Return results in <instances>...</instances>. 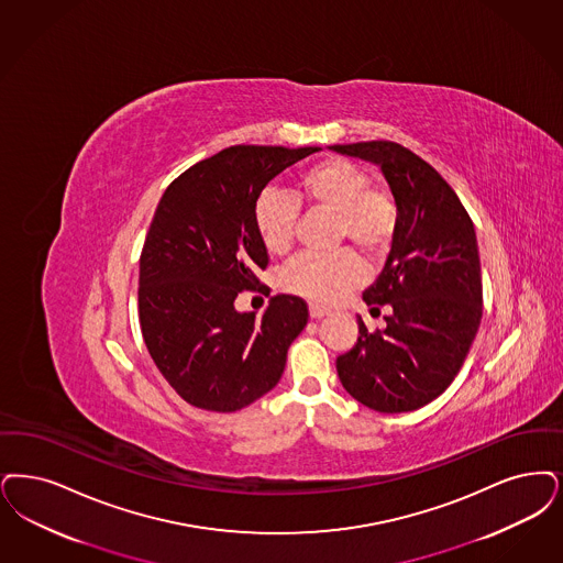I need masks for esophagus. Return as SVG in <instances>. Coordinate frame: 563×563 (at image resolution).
<instances>
[{"mask_svg": "<svg viewBox=\"0 0 563 563\" xmlns=\"http://www.w3.org/2000/svg\"><path fill=\"white\" fill-rule=\"evenodd\" d=\"M329 314V310L327 308H320V306H316V303H310V318H322V316Z\"/></svg>", "mask_w": 563, "mask_h": 563, "instance_id": "34e87169", "label": "esophagus"}]
</instances>
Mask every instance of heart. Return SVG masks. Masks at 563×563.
<instances>
[{"label":"heart","instance_id":"b5f03b06","mask_svg":"<svg viewBox=\"0 0 563 563\" xmlns=\"http://www.w3.org/2000/svg\"><path fill=\"white\" fill-rule=\"evenodd\" d=\"M297 196L266 188L253 205V224L271 253L291 249L301 202L338 213L339 234L354 241L373 257L385 255L398 232L396 199L377 186L361 165L343 157L318 161L297 178ZM364 262L352 249L331 255L303 253L285 268L280 280L287 291L303 295L316 303H338L364 278Z\"/></svg>","mask_w":563,"mask_h":563}]
</instances>
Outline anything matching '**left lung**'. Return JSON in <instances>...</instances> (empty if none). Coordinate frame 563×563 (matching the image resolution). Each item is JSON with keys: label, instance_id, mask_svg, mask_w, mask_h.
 <instances>
[{"label": "left lung", "instance_id": "8db88e82", "mask_svg": "<svg viewBox=\"0 0 563 563\" xmlns=\"http://www.w3.org/2000/svg\"><path fill=\"white\" fill-rule=\"evenodd\" d=\"M382 167L398 205V232L379 278L362 292L385 329L358 316V341L338 358L339 382L361 405L408 412L435 400L470 354L482 318V272L472 218L428 161L398 142L335 144Z\"/></svg>", "mask_w": 563, "mask_h": 563}]
</instances>
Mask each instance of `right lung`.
Returning a JSON list of instances; mask_svg holds the SVG:
<instances>
[{"label":"right lung","instance_id":"add662e5","mask_svg":"<svg viewBox=\"0 0 563 563\" xmlns=\"http://www.w3.org/2000/svg\"><path fill=\"white\" fill-rule=\"evenodd\" d=\"M316 151L230 146L163 192L140 255L137 316L161 375L188 405L234 412L280 382L308 303L276 295L255 318L236 312L234 299L260 291L257 272L271 262L253 205L274 176Z\"/></svg>","mask_w":563,"mask_h":563}]
</instances>
